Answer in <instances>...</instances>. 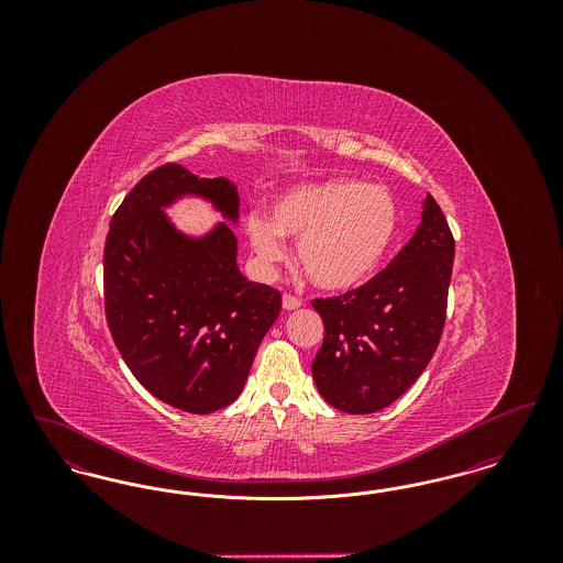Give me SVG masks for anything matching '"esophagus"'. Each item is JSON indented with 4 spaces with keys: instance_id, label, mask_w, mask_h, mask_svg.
Instances as JSON below:
<instances>
[{
    "instance_id": "obj_1",
    "label": "esophagus",
    "mask_w": 563,
    "mask_h": 563,
    "mask_svg": "<svg viewBox=\"0 0 563 563\" xmlns=\"http://www.w3.org/2000/svg\"><path fill=\"white\" fill-rule=\"evenodd\" d=\"M299 306H301V299H297L295 295H283V308H285V310H297Z\"/></svg>"
}]
</instances>
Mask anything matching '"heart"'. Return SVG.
I'll return each instance as SVG.
<instances>
[{
	"mask_svg": "<svg viewBox=\"0 0 563 563\" xmlns=\"http://www.w3.org/2000/svg\"><path fill=\"white\" fill-rule=\"evenodd\" d=\"M399 228V202L382 186L354 177L303 184L272 202V217L249 214V242L266 266L285 257L283 236L295 239V262L321 289L342 291L372 278Z\"/></svg>",
	"mask_w": 563,
	"mask_h": 563,
	"instance_id": "obj_1",
	"label": "heart"
}]
</instances>
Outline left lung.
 I'll use <instances>...</instances> for the list:
<instances>
[{"mask_svg":"<svg viewBox=\"0 0 563 563\" xmlns=\"http://www.w3.org/2000/svg\"><path fill=\"white\" fill-rule=\"evenodd\" d=\"M455 242L432 196L399 255L346 294L312 299L324 324L312 377L322 399L346 413H374L427 369L439 346Z\"/></svg>","mask_w":563,"mask_h":563,"instance_id":"8db88e82","label":"left lung"}]
</instances>
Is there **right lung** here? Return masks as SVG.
<instances>
[{"label":"right lung","instance_id":"obj_1","mask_svg":"<svg viewBox=\"0 0 563 563\" xmlns=\"http://www.w3.org/2000/svg\"><path fill=\"white\" fill-rule=\"evenodd\" d=\"M184 194L239 217V194L223 177H196L175 162L147 173L109 223L106 319L141 386L177 409L211 413L241 395L280 294L239 272L230 225L191 241L168 223L162 207Z\"/></svg>","mask_w":563,"mask_h":563}]
</instances>
